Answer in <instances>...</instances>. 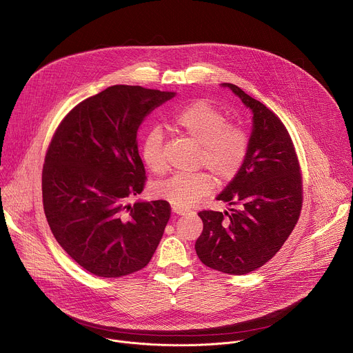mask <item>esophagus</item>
Returning <instances> with one entry per match:
<instances>
[{
	"label": "esophagus",
	"instance_id": "1",
	"mask_svg": "<svg viewBox=\"0 0 353 353\" xmlns=\"http://www.w3.org/2000/svg\"><path fill=\"white\" fill-rule=\"evenodd\" d=\"M172 213L176 214V216H180V214H185L187 210H184V209H181V208H179V206H173V208H172Z\"/></svg>",
	"mask_w": 353,
	"mask_h": 353
}]
</instances>
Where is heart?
<instances>
[{
    "mask_svg": "<svg viewBox=\"0 0 353 353\" xmlns=\"http://www.w3.org/2000/svg\"><path fill=\"white\" fill-rule=\"evenodd\" d=\"M174 126L184 136L201 147L199 163L205 165L220 183H228L243 169L248 152L250 139L239 128L228 126L227 117L206 101H196L174 116ZM145 166L154 173L166 170L163 155V134L158 128L151 129L141 144ZM213 181L206 173L176 174L154 185V195L179 208H191L206 196Z\"/></svg>",
    "mask_w": 353,
    "mask_h": 353,
    "instance_id": "1",
    "label": "heart"
}]
</instances>
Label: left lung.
Here are the masks:
<instances>
[{"label": "left lung", "instance_id": "obj_1", "mask_svg": "<svg viewBox=\"0 0 353 353\" xmlns=\"http://www.w3.org/2000/svg\"><path fill=\"white\" fill-rule=\"evenodd\" d=\"M252 112L248 158L216 196L230 212L202 210L195 251L203 265L247 274L269 262L292 232L302 208V179L290 134L279 117L240 87L223 83Z\"/></svg>", "mask_w": 353, "mask_h": 353}]
</instances>
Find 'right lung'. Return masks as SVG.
Segmentation results:
<instances>
[{
  "instance_id": "add662e5",
  "label": "right lung",
  "mask_w": 353,
  "mask_h": 353,
  "mask_svg": "<svg viewBox=\"0 0 353 353\" xmlns=\"http://www.w3.org/2000/svg\"><path fill=\"white\" fill-rule=\"evenodd\" d=\"M173 91L110 85L76 105L59 125L43 169L47 221L63 251L99 277L145 268L170 217L166 201H136L145 169L137 132Z\"/></svg>"
}]
</instances>
